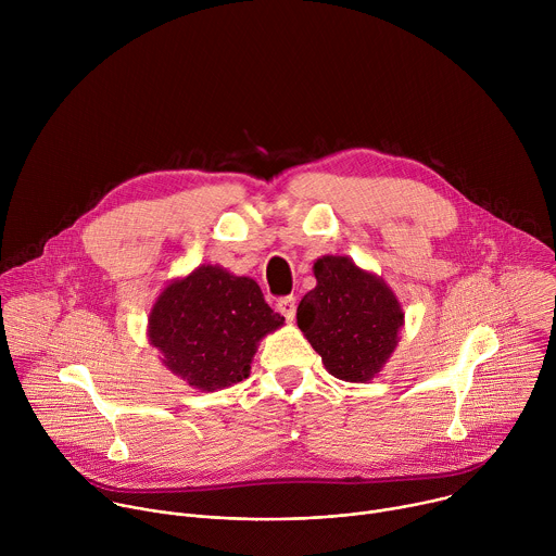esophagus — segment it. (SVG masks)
<instances>
[{
    "instance_id": "34e87169",
    "label": "esophagus",
    "mask_w": 556,
    "mask_h": 556,
    "mask_svg": "<svg viewBox=\"0 0 556 556\" xmlns=\"http://www.w3.org/2000/svg\"><path fill=\"white\" fill-rule=\"evenodd\" d=\"M277 309L286 316V321H294V312H296V299L294 296H283V299H279V303H277Z\"/></svg>"
}]
</instances>
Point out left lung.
Returning a JSON list of instances; mask_svg holds the SVG:
<instances>
[{
    "label": "left lung",
    "instance_id": "8db88e82",
    "mask_svg": "<svg viewBox=\"0 0 556 556\" xmlns=\"http://www.w3.org/2000/svg\"><path fill=\"white\" fill-rule=\"evenodd\" d=\"M312 270L316 286L296 307L299 330L334 378L371 380L401 341L405 312L399 296L345 255H324Z\"/></svg>",
    "mask_w": 556,
    "mask_h": 556
}]
</instances>
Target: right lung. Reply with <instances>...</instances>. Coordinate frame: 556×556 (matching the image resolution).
Segmentation results:
<instances>
[{
  "label": "right lung",
  "mask_w": 556,
  "mask_h": 556,
  "mask_svg": "<svg viewBox=\"0 0 556 556\" xmlns=\"http://www.w3.org/2000/svg\"><path fill=\"white\" fill-rule=\"evenodd\" d=\"M281 326L255 279L200 264L157 294L147 337L174 376L215 391L249 378L260 341Z\"/></svg>",
  "instance_id": "1"
}]
</instances>
